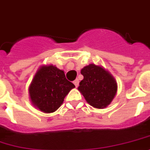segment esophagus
I'll use <instances>...</instances> for the list:
<instances>
[{"label": "esophagus", "mask_w": 150, "mask_h": 150, "mask_svg": "<svg viewBox=\"0 0 150 150\" xmlns=\"http://www.w3.org/2000/svg\"><path fill=\"white\" fill-rule=\"evenodd\" d=\"M73 83H74V85H75V87L77 88L78 86H79V79H75V81H73Z\"/></svg>", "instance_id": "34e87169"}]
</instances>
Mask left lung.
<instances>
[{
  "mask_svg": "<svg viewBox=\"0 0 150 150\" xmlns=\"http://www.w3.org/2000/svg\"><path fill=\"white\" fill-rule=\"evenodd\" d=\"M84 76L78 88L85 100L94 108L103 109L110 104L117 85L115 79L102 67L90 64L81 71Z\"/></svg>",
  "mask_w": 150,
  "mask_h": 150,
  "instance_id": "left-lung-1",
  "label": "left lung"
}]
</instances>
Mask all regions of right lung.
I'll use <instances>...</instances> for the list:
<instances>
[{
  "mask_svg": "<svg viewBox=\"0 0 150 150\" xmlns=\"http://www.w3.org/2000/svg\"><path fill=\"white\" fill-rule=\"evenodd\" d=\"M74 84L68 81L62 70L53 65L40 67L29 88L31 101L44 113L56 111Z\"/></svg>",
  "mask_w": 150,
  "mask_h": 150,
  "instance_id": "right-lung-1",
  "label": "right lung"
}]
</instances>
